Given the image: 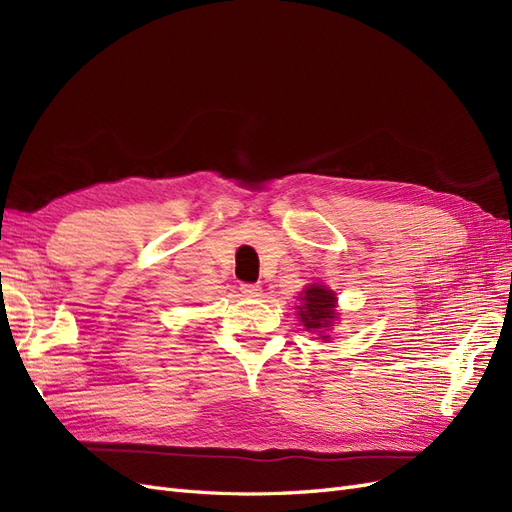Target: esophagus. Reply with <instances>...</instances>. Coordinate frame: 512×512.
<instances>
[{
  "label": "esophagus",
  "instance_id": "esophagus-1",
  "mask_svg": "<svg viewBox=\"0 0 512 512\" xmlns=\"http://www.w3.org/2000/svg\"><path fill=\"white\" fill-rule=\"evenodd\" d=\"M243 297H260V286L258 284H241Z\"/></svg>",
  "mask_w": 512,
  "mask_h": 512
}]
</instances>
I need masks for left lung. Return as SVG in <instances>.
Segmentation results:
<instances>
[{"label": "left lung", "mask_w": 512, "mask_h": 512, "mask_svg": "<svg viewBox=\"0 0 512 512\" xmlns=\"http://www.w3.org/2000/svg\"><path fill=\"white\" fill-rule=\"evenodd\" d=\"M303 305H299V316L303 327L307 331L312 329H327L333 327L335 318V292L324 286H309L303 290V297H299ZM322 339H329V335H322Z\"/></svg>", "instance_id": "1"}]
</instances>
